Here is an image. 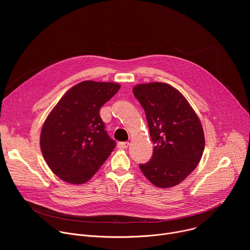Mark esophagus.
<instances>
[{"label":"esophagus","mask_w":250,"mask_h":250,"mask_svg":"<svg viewBox=\"0 0 250 250\" xmlns=\"http://www.w3.org/2000/svg\"><path fill=\"white\" fill-rule=\"evenodd\" d=\"M128 146H129L128 142H119V144H118V148L125 149V148L128 147Z\"/></svg>","instance_id":"1"}]
</instances>
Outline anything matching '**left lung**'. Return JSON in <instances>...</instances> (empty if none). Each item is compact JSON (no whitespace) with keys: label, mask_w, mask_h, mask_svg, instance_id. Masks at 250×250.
I'll return each instance as SVG.
<instances>
[{"label":"left lung","mask_w":250,"mask_h":250,"mask_svg":"<svg viewBox=\"0 0 250 250\" xmlns=\"http://www.w3.org/2000/svg\"><path fill=\"white\" fill-rule=\"evenodd\" d=\"M144 108L151 140V159L139 168L156 187L182 182L200 162L205 136L201 122L184 96L166 83L139 84L132 89Z\"/></svg>","instance_id":"left-lung-1"}]
</instances>
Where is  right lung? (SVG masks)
Here are the masks:
<instances>
[{"label":"right lung","instance_id":"right-lung-1","mask_svg":"<svg viewBox=\"0 0 250 250\" xmlns=\"http://www.w3.org/2000/svg\"><path fill=\"white\" fill-rule=\"evenodd\" d=\"M120 88L112 82L83 81L69 89L46 118L41 148L61 180L86 183L116 147L104 129L100 109Z\"/></svg>","mask_w":250,"mask_h":250}]
</instances>
